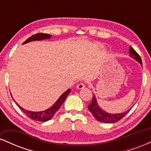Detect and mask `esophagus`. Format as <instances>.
<instances>
[{
    "label": "esophagus",
    "mask_w": 151,
    "mask_h": 151,
    "mask_svg": "<svg viewBox=\"0 0 151 151\" xmlns=\"http://www.w3.org/2000/svg\"><path fill=\"white\" fill-rule=\"evenodd\" d=\"M84 87H85V84H84V83H80V84H79L77 85L78 89H84Z\"/></svg>",
    "instance_id": "esophagus-1"
}]
</instances>
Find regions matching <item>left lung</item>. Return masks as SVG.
Masks as SVG:
<instances>
[{"label":"left lung","instance_id":"left-lung-1","mask_svg":"<svg viewBox=\"0 0 151 151\" xmlns=\"http://www.w3.org/2000/svg\"><path fill=\"white\" fill-rule=\"evenodd\" d=\"M129 53L130 56L132 57L133 59L138 61L140 64L142 65V61L141 57L139 56L138 53L135 51L134 49L131 47H130L129 48ZM88 109H89V111L92 114L93 117L99 121H101V122L104 123H115L116 121L121 120L122 118H124L125 116L129 112V111L131 110V109H129L126 111L124 112V113H120V114H109L107 112L104 111V110L100 108L99 106L97 104V102H96V96L93 95L92 98V101H91V104L88 106Z\"/></svg>","mask_w":151,"mask_h":151}]
</instances>
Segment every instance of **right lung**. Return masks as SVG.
<instances>
[{"mask_svg":"<svg viewBox=\"0 0 151 151\" xmlns=\"http://www.w3.org/2000/svg\"><path fill=\"white\" fill-rule=\"evenodd\" d=\"M51 35L48 34H45V33H37L35 35H33L32 36H31L30 37H29L28 39L26 40L22 44H25V43L30 42V41H34V40H42L44 39H49L51 37ZM70 89H69L68 90L65 91V93H62L61 96H60V98L58 99V101L54 104L53 106H52L49 109H47L45 111H27L22 108L20 106H19L18 104L17 105L18 106L19 108L20 109V110L23 112L25 115H27L29 118H30L31 119L35 121H49L50 119H51L53 117V116L55 115V114L56 113L57 111L60 109V107L61 106V105L64 103L65 100L67 98V96H68L69 93H70Z\"/></svg>","mask_w":151,"mask_h":151,"instance_id":"1","label":"right lung"}]
</instances>
